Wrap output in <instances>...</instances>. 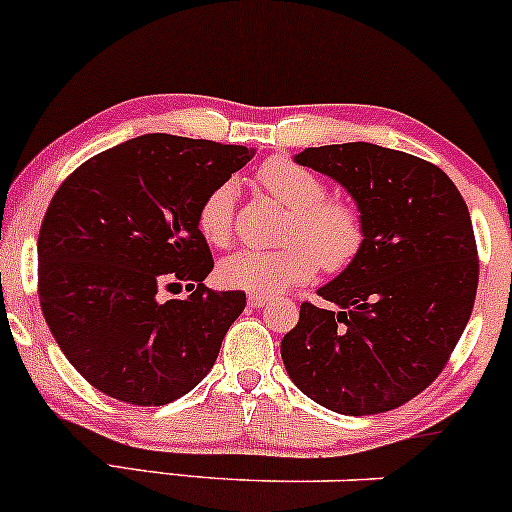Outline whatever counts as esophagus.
<instances>
[{"label":"esophagus","instance_id":"1","mask_svg":"<svg viewBox=\"0 0 512 512\" xmlns=\"http://www.w3.org/2000/svg\"><path fill=\"white\" fill-rule=\"evenodd\" d=\"M267 301H269V296H265V294H250V296H247V303H250L252 308H262Z\"/></svg>","mask_w":512,"mask_h":512}]
</instances>
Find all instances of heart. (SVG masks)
Wrapping results in <instances>:
<instances>
[{
	"mask_svg": "<svg viewBox=\"0 0 512 512\" xmlns=\"http://www.w3.org/2000/svg\"><path fill=\"white\" fill-rule=\"evenodd\" d=\"M255 177L269 196L289 209L279 233L284 245L228 255L218 265L223 286L250 294H279L289 286L306 284L316 277L318 267L338 274L357 260L367 228L352 201L325 196L323 179L289 157H272ZM196 228L209 245H228L233 235V184H218L204 196L196 211Z\"/></svg>",
	"mask_w": 512,
	"mask_h": 512,
	"instance_id": "obj_1",
	"label": "heart"
}]
</instances>
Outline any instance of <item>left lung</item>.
<instances>
[{
  "label": "left lung",
  "mask_w": 512,
  "mask_h": 512,
  "mask_svg": "<svg viewBox=\"0 0 512 512\" xmlns=\"http://www.w3.org/2000/svg\"><path fill=\"white\" fill-rule=\"evenodd\" d=\"M296 162L338 179L367 240L340 277L301 303L282 340L291 381L342 415L403 406L447 367L479 286L469 209L437 165L372 143L306 148Z\"/></svg>",
  "instance_id": "obj_1"
}]
</instances>
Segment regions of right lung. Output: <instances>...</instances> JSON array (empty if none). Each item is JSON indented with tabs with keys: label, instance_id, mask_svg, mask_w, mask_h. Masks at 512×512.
Masks as SVG:
<instances>
[{
	"label": "right lung",
	"instance_id": "obj_1",
	"mask_svg": "<svg viewBox=\"0 0 512 512\" xmlns=\"http://www.w3.org/2000/svg\"><path fill=\"white\" fill-rule=\"evenodd\" d=\"M252 150L148 133L89 157L58 187L38 233V299L63 355L94 389L165 406L216 362L245 291H211L196 228L204 196ZM187 283V300L156 291Z\"/></svg>",
	"mask_w": 512,
	"mask_h": 512
}]
</instances>
